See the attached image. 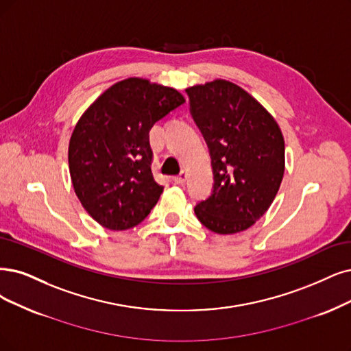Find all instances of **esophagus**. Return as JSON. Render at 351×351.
Segmentation results:
<instances>
[{
    "label": "esophagus",
    "instance_id": "1",
    "mask_svg": "<svg viewBox=\"0 0 351 351\" xmlns=\"http://www.w3.org/2000/svg\"><path fill=\"white\" fill-rule=\"evenodd\" d=\"M186 179H188V175L185 172H182L179 176H176L173 180H175L176 185H184L186 182Z\"/></svg>",
    "mask_w": 351,
    "mask_h": 351
}]
</instances>
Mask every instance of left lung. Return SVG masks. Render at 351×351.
<instances>
[{"mask_svg": "<svg viewBox=\"0 0 351 351\" xmlns=\"http://www.w3.org/2000/svg\"><path fill=\"white\" fill-rule=\"evenodd\" d=\"M193 120L211 154L214 189L195 215L217 234L250 228L269 210L285 172L276 120L241 86L214 80L186 88Z\"/></svg>", "mask_w": 351, "mask_h": 351, "instance_id": "obj_1", "label": "left lung"}]
</instances>
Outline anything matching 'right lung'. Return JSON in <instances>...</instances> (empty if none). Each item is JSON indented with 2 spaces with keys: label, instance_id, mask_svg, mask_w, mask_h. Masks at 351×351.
<instances>
[{
  "label": "right lung",
  "instance_id": "1",
  "mask_svg": "<svg viewBox=\"0 0 351 351\" xmlns=\"http://www.w3.org/2000/svg\"><path fill=\"white\" fill-rule=\"evenodd\" d=\"M184 102L175 88L127 77L104 90L77 120L68 149L71 180L99 226L128 230L158 204L163 186L152 173L149 132Z\"/></svg>",
  "mask_w": 351,
  "mask_h": 351
}]
</instances>
